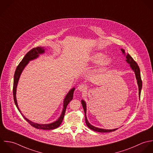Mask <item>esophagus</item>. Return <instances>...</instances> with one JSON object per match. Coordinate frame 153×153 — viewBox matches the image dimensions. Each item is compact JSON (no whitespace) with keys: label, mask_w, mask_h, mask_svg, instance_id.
Listing matches in <instances>:
<instances>
[{"label":"esophagus","mask_w":153,"mask_h":153,"mask_svg":"<svg viewBox=\"0 0 153 153\" xmlns=\"http://www.w3.org/2000/svg\"><path fill=\"white\" fill-rule=\"evenodd\" d=\"M77 89H78V90L80 91V92H84V91H85L87 89V87H86V86L85 85H84V84H81V85H79Z\"/></svg>","instance_id":"obj_1"}]
</instances>
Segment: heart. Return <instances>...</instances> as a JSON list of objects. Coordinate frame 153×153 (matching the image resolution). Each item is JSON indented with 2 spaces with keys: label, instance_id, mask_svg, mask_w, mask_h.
I'll return each instance as SVG.
<instances>
[{
  "label": "heart",
  "instance_id": "heart-1",
  "mask_svg": "<svg viewBox=\"0 0 153 153\" xmlns=\"http://www.w3.org/2000/svg\"><path fill=\"white\" fill-rule=\"evenodd\" d=\"M102 57H103V55L101 53H95L92 55V57H91V60L94 62H99L102 60ZM109 61H110V59L109 58H105L102 60V62L103 64H107L108 63H109Z\"/></svg>",
  "mask_w": 153,
  "mask_h": 153
}]
</instances>
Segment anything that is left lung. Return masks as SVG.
<instances>
[{
	"label": "left lung",
	"mask_w": 153,
	"mask_h": 153,
	"mask_svg": "<svg viewBox=\"0 0 153 153\" xmlns=\"http://www.w3.org/2000/svg\"><path fill=\"white\" fill-rule=\"evenodd\" d=\"M122 53H125V50L121 49ZM126 61H127L128 63L130 64V66L132 68V69L134 71L135 74V77L136 79L137 80V83H138V89H139V96L140 97L141 95V89H142V80L141 78V74H140V70L139 68V66L138 65L137 63L135 61V60L132 59V57L129 55V54H127L126 56ZM82 104L85 111V121L87 125V126L91 129L93 131H97L99 132H110L112 131H115V130H117V129H101V128H98L97 127H94L93 126H92V125H91L89 123V122H88V120H87V117L86 116V103L84 100H82Z\"/></svg>",
	"instance_id": "obj_1"
}]
</instances>
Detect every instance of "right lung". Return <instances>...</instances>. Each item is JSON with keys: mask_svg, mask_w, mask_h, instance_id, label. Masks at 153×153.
Listing matches in <instances>:
<instances>
[{"mask_svg": "<svg viewBox=\"0 0 153 153\" xmlns=\"http://www.w3.org/2000/svg\"><path fill=\"white\" fill-rule=\"evenodd\" d=\"M44 50L45 49H44L42 47H37L36 48H33L31 49L30 51H28L26 54V55L23 58L22 61H21L20 63L18 64V65L17 66L16 69L15 70V74H14V80H13V94L14 102H15V103L18 109L19 110V111L20 112V113L21 114L22 117L24 118V119L27 122H28L31 125V126H32L33 127H34V128H35L36 129L50 130V129H56V128H58L61 125V122H62V120H63V118H64V115H65L66 108H67L68 104L69 103V102L73 99V93H74L75 88H73L71 90H70V92H68V94H67L66 97H65L64 100L63 109H62V114H61L60 118L57 121H56V122H53V123H49V124H39V123H36L31 122L30 120L27 119L22 115V114L21 112V111L19 110V109L18 108L17 101H16V86H17V85H18V82L20 75H21L22 70H24V68L26 66V65L29 62V61L37 58L38 57L39 54L44 53Z\"/></svg>", "mask_w": 153, "mask_h": 153, "instance_id": "obj_1", "label": "right lung"}]
</instances>
